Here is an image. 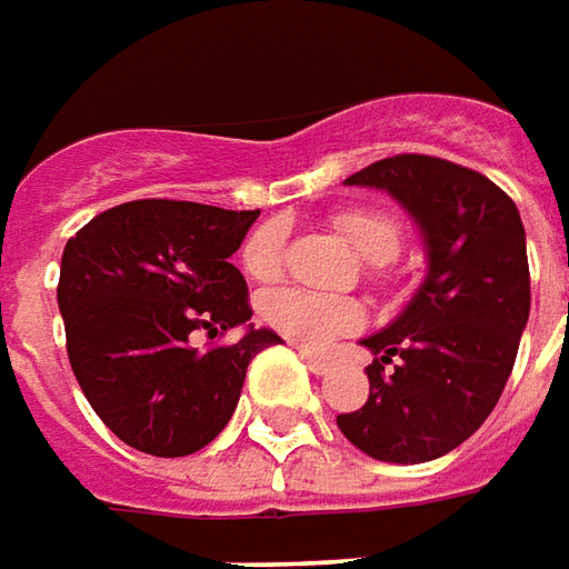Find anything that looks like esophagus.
I'll list each match as a JSON object with an SVG mask.
<instances>
[{"instance_id": "esophagus-1", "label": "esophagus", "mask_w": 569, "mask_h": 569, "mask_svg": "<svg viewBox=\"0 0 569 569\" xmlns=\"http://www.w3.org/2000/svg\"><path fill=\"white\" fill-rule=\"evenodd\" d=\"M300 357H303V363L310 366L316 376H326L331 369V360L329 357H322V353H316L310 347H300Z\"/></svg>"}]
</instances>
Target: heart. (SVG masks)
<instances>
[{
  "label": "heart",
  "mask_w": 569,
  "mask_h": 569,
  "mask_svg": "<svg viewBox=\"0 0 569 569\" xmlns=\"http://www.w3.org/2000/svg\"><path fill=\"white\" fill-rule=\"evenodd\" d=\"M338 234L350 250L372 266L395 259L400 247V224L376 209H345L335 216ZM284 262V224L269 222L243 247V266L253 278H276ZM262 319L297 345L319 347L335 335H345L363 326V307L347 297L303 291V288H276L262 297Z\"/></svg>",
  "instance_id": "1"
}]
</instances>
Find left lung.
I'll use <instances>...</instances> for the list:
<instances>
[{
	"mask_svg": "<svg viewBox=\"0 0 569 569\" xmlns=\"http://www.w3.org/2000/svg\"><path fill=\"white\" fill-rule=\"evenodd\" d=\"M345 184L385 190L407 209L426 278L391 326L360 341L376 357L369 398L338 429L376 460L426 463L463 445L510 379L529 319L523 222L495 181L436 156L379 159Z\"/></svg>",
	"mask_w": 569,
	"mask_h": 569,
	"instance_id": "1",
	"label": "left lung"
}]
</instances>
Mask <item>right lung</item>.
Wrapping results in <instances>:
<instances>
[{
	"instance_id": "right-lung-1",
	"label": "right lung",
	"mask_w": 569,
	"mask_h": 569,
	"mask_svg": "<svg viewBox=\"0 0 569 569\" xmlns=\"http://www.w3.org/2000/svg\"><path fill=\"white\" fill-rule=\"evenodd\" d=\"M259 209L133 200L64 243L59 310L68 360L97 417L124 445L184 457L228 426L247 366L278 345L253 329L247 281L228 262ZM247 325L234 346L197 351L193 330Z\"/></svg>"
}]
</instances>
